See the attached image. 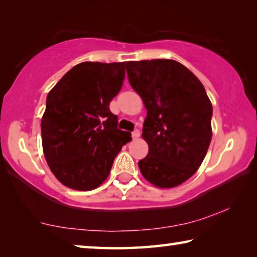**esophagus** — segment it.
Masks as SVG:
<instances>
[{
	"mask_svg": "<svg viewBox=\"0 0 257 257\" xmlns=\"http://www.w3.org/2000/svg\"><path fill=\"white\" fill-rule=\"evenodd\" d=\"M132 136H133L134 139H136V138H138L139 136H141V132H139L138 129H135L134 132L132 133Z\"/></svg>",
	"mask_w": 257,
	"mask_h": 257,
	"instance_id": "obj_1",
	"label": "esophagus"
}]
</instances>
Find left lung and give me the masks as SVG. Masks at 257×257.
Here are the masks:
<instances>
[{"label":"left lung","mask_w":257,"mask_h":257,"mask_svg":"<svg viewBox=\"0 0 257 257\" xmlns=\"http://www.w3.org/2000/svg\"><path fill=\"white\" fill-rule=\"evenodd\" d=\"M125 69L147 110L142 175L160 188L179 186L198 170L211 143L213 108L205 88L175 60L129 61Z\"/></svg>","instance_id":"8db88e82"}]
</instances>
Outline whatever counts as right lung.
<instances>
[{"mask_svg":"<svg viewBox=\"0 0 257 257\" xmlns=\"http://www.w3.org/2000/svg\"><path fill=\"white\" fill-rule=\"evenodd\" d=\"M125 62H82L70 69L46 97L43 151L61 184L92 190L106 179L132 134L118 129L110 102L120 92Z\"/></svg>","mask_w":257,"mask_h":257,"instance_id":"1","label":"right lung"}]
</instances>
